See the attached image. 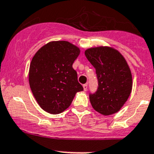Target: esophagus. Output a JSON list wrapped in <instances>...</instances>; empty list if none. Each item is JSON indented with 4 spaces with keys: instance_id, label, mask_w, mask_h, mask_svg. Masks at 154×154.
<instances>
[{
    "instance_id": "esophagus-1",
    "label": "esophagus",
    "mask_w": 154,
    "mask_h": 154,
    "mask_svg": "<svg viewBox=\"0 0 154 154\" xmlns=\"http://www.w3.org/2000/svg\"><path fill=\"white\" fill-rule=\"evenodd\" d=\"M82 86H83L84 91H86V90H87V84H84Z\"/></svg>"
}]
</instances>
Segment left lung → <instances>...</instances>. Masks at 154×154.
Returning <instances> with one entry per match:
<instances>
[{"mask_svg": "<svg viewBox=\"0 0 154 154\" xmlns=\"http://www.w3.org/2000/svg\"><path fill=\"white\" fill-rule=\"evenodd\" d=\"M85 55L96 69L98 89L90 94L92 107L103 115H111L124 106L132 88V72L122 54L110 47H91Z\"/></svg>", "mask_w": 154, "mask_h": 154, "instance_id": "1", "label": "left lung"}]
</instances>
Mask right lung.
<instances>
[{
	"label": "right lung",
	"instance_id": "obj_1",
	"mask_svg": "<svg viewBox=\"0 0 154 154\" xmlns=\"http://www.w3.org/2000/svg\"><path fill=\"white\" fill-rule=\"evenodd\" d=\"M80 54L68 41H51L35 54L30 63L29 82L43 111L57 115L72 103L77 92L83 90L72 64Z\"/></svg>",
	"mask_w": 154,
	"mask_h": 154
}]
</instances>
